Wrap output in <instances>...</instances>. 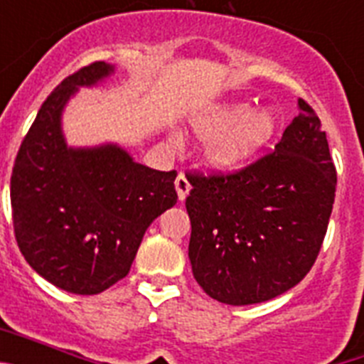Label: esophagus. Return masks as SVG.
Wrapping results in <instances>:
<instances>
[{"instance_id":"1","label":"esophagus","mask_w":364,"mask_h":364,"mask_svg":"<svg viewBox=\"0 0 364 364\" xmlns=\"http://www.w3.org/2000/svg\"><path fill=\"white\" fill-rule=\"evenodd\" d=\"M175 189H176V195H178V200L180 202H184L186 197H188V195H189V191H191V186H189L188 178H186V175H182V173H180V175L176 176Z\"/></svg>"}]
</instances>
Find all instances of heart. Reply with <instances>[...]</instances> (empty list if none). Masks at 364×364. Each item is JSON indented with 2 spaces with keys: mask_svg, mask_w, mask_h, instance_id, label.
Returning a JSON list of instances; mask_svg holds the SVG:
<instances>
[{
  "mask_svg": "<svg viewBox=\"0 0 364 364\" xmlns=\"http://www.w3.org/2000/svg\"><path fill=\"white\" fill-rule=\"evenodd\" d=\"M191 129L204 144V160L213 171H242L268 147L279 129V114L269 105L250 107L247 102H224L205 107L191 120Z\"/></svg>",
  "mask_w": 364,
  "mask_h": 364,
  "instance_id": "b5f03b06",
  "label": "heart"
}]
</instances>
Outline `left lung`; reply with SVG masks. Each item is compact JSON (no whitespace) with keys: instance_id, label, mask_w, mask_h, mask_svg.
Segmentation results:
<instances>
[{"instance_id":"left-lung-1","label":"left lung","mask_w":364,"mask_h":364,"mask_svg":"<svg viewBox=\"0 0 364 364\" xmlns=\"http://www.w3.org/2000/svg\"><path fill=\"white\" fill-rule=\"evenodd\" d=\"M193 275L215 301L246 306L282 295L319 255L336 198L326 133L299 100L275 151L233 175H189Z\"/></svg>"}]
</instances>
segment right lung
<instances>
[{
	"label": "right lung",
	"mask_w": 364,
	"mask_h": 364,
	"mask_svg": "<svg viewBox=\"0 0 364 364\" xmlns=\"http://www.w3.org/2000/svg\"><path fill=\"white\" fill-rule=\"evenodd\" d=\"M117 67L96 62L50 92L19 147L11 176L18 246L56 288L96 295L129 273L147 228L176 204V171L138 164L114 142L69 146L63 111L82 87Z\"/></svg>",
	"instance_id": "obj_1"
}]
</instances>
